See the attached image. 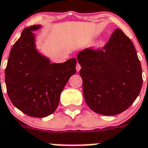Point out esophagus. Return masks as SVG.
<instances>
[{
    "label": "esophagus",
    "instance_id": "obj_1",
    "mask_svg": "<svg viewBox=\"0 0 148 148\" xmlns=\"http://www.w3.org/2000/svg\"><path fill=\"white\" fill-rule=\"evenodd\" d=\"M75 69H76V71L77 72H79V70L81 69V66H80V65L77 62V65H76V67H75Z\"/></svg>",
    "mask_w": 148,
    "mask_h": 148
}]
</instances>
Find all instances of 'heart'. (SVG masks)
I'll use <instances>...</instances> for the list:
<instances>
[{
	"instance_id": "obj_1",
	"label": "heart",
	"mask_w": 148,
	"mask_h": 148,
	"mask_svg": "<svg viewBox=\"0 0 148 148\" xmlns=\"http://www.w3.org/2000/svg\"><path fill=\"white\" fill-rule=\"evenodd\" d=\"M103 43V40H101V41L99 42V45H102Z\"/></svg>"
}]
</instances>
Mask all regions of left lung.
<instances>
[{"mask_svg":"<svg viewBox=\"0 0 148 148\" xmlns=\"http://www.w3.org/2000/svg\"><path fill=\"white\" fill-rule=\"evenodd\" d=\"M82 91L92 110L113 116L126 110L141 90V65L134 44L116 29L102 50L85 49L77 55Z\"/></svg>","mask_w":148,"mask_h":148,"instance_id":"1","label":"left lung"}]
</instances>
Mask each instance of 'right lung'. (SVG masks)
Segmentation results:
<instances>
[{
	"label": "right lung",
	"instance_id": "obj_1",
	"mask_svg": "<svg viewBox=\"0 0 148 148\" xmlns=\"http://www.w3.org/2000/svg\"><path fill=\"white\" fill-rule=\"evenodd\" d=\"M42 25L23 30L10 52L5 69L7 92L14 106L34 117H45L55 112L60 95L69 78L76 73V59L51 63L36 47L33 32Z\"/></svg>",
	"mask_w": 148,
	"mask_h": 148
}]
</instances>
